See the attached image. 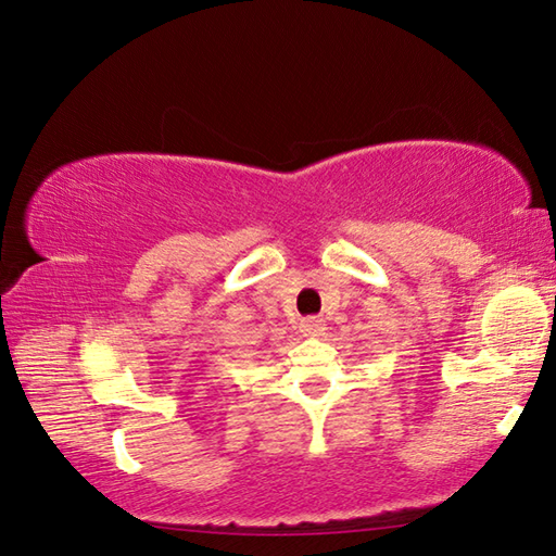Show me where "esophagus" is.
<instances>
[{
	"instance_id": "esophagus-1",
	"label": "esophagus",
	"mask_w": 556,
	"mask_h": 556,
	"mask_svg": "<svg viewBox=\"0 0 556 556\" xmlns=\"http://www.w3.org/2000/svg\"><path fill=\"white\" fill-rule=\"evenodd\" d=\"M301 332L308 337H320V334H325V320L323 317H305V320L301 323Z\"/></svg>"
}]
</instances>
